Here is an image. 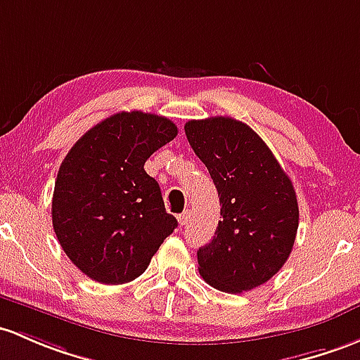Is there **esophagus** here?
<instances>
[{"label":"esophagus","instance_id":"esophagus-1","mask_svg":"<svg viewBox=\"0 0 360 360\" xmlns=\"http://www.w3.org/2000/svg\"><path fill=\"white\" fill-rule=\"evenodd\" d=\"M188 216H191V211H184L181 212V214H179V221H180V225L184 226V225H187V221H188Z\"/></svg>","mask_w":360,"mask_h":360}]
</instances>
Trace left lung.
Returning <instances> with one entry per match:
<instances>
[{"instance_id":"obj_1","label":"left lung","mask_w":360,"mask_h":360,"mask_svg":"<svg viewBox=\"0 0 360 360\" xmlns=\"http://www.w3.org/2000/svg\"><path fill=\"white\" fill-rule=\"evenodd\" d=\"M188 144L216 185L221 219L197 250L206 283L240 293L266 283L292 252L299 204L288 175L259 135L230 117L185 123Z\"/></svg>"}]
</instances>
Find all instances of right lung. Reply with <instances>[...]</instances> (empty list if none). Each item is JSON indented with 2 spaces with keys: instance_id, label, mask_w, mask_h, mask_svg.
<instances>
[{
  "instance_id": "right-lung-1",
  "label": "right lung",
  "mask_w": 360,
  "mask_h": 360,
  "mask_svg": "<svg viewBox=\"0 0 360 360\" xmlns=\"http://www.w3.org/2000/svg\"><path fill=\"white\" fill-rule=\"evenodd\" d=\"M176 134L172 120L122 111L87 130L65 156L53 192V228L68 259L94 281L122 285L141 276L179 226L144 169Z\"/></svg>"
}]
</instances>
